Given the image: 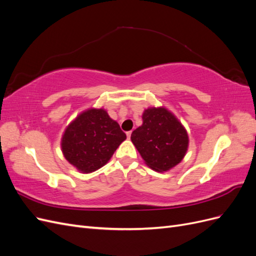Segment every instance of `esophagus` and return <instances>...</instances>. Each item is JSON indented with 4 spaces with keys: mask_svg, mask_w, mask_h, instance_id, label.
I'll return each mask as SVG.
<instances>
[{
    "mask_svg": "<svg viewBox=\"0 0 256 256\" xmlns=\"http://www.w3.org/2000/svg\"><path fill=\"white\" fill-rule=\"evenodd\" d=\"M131 134H132V132H131V131H128V132H126V134H127V138H130Z\"/></svg>",
    "mask_w": 256,
    "mask_h": 256,
    "instance_id": "34e87169",
    "label": "esophagus"
}]
</instances>
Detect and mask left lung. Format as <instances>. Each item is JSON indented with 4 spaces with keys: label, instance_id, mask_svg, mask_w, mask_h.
I'll use <instances>...</instances> for the list:
<instances>
[{
    "label": "left lung",
    "instance_id": "left-lung-1",
    "mask_svg": "<svg viewBox=\"0 0 256 256\" xmlns=\"http://www.w3.org/2000/svg\"><path fill=\"white\" fill-rule=\"evenodd\" d=\"M143 124L131 134V141L146 164L157 172L172 168L188 148L187 131L164 108H150L143 113Z\"/></svg>",
    "mask_w": 256,
    "mask_h": 256
}]
</instances>
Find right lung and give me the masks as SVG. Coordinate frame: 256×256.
<instances>
[{"mask_svg": "<svg viewBox=\"0 0 256 256\" xmlns=\"http://www.w3.org/2000/svg\"><path fill=\"white\" fill-rule=\"evenodd\" d=\"M125 138V132L104 110L90 109L67 127L62 150L69 164L90 173L104 166Z\"/></svg>", "mask_w": 256, "mask_h": 256, "instance_id": "1", "label": "right lung"}]
</instances>
